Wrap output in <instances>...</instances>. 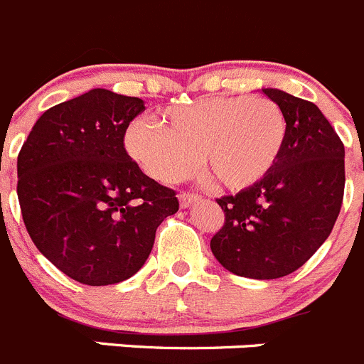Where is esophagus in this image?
I'll use <instances>...</instances> for the list:
<instances>
[{
    "instance_id": "obj_1",
    "label": "esophagus",
    "mask_w": 364,
    "mask_h": 364,
    "mask_svg": "<svg viewBox=\"0 0 364 364\" xmlns=\"http://www.w3.org/2000/svg\"><path fill=\"white\" fill-rule=\"evenodd\" d=\"M178 200H180V205H182V207H189V205H193V203L198 202L200 196L198 195H193V193L182 191L178 195Z\"/></svg>"
}]
</instances>
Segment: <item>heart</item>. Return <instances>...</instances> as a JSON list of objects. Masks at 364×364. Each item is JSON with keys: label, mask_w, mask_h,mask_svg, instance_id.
Here are the masks:
<instances>
[{"label": "heart", "mask_w": 364, "mask_h": 364, "mask_svg": "<svg viewBox=\"0 0 364 364\" xmlns=\"http://www.w3.org/2000/svg\"><path fill=\"white\" fill-rule=\"evenodd\" d=\"M288 123L266 96H213L169 107L157 124L134 121L124 146L146 175L178 182L200 166L230 191L259 184L279 161Z\"/></svg>", "instance_id": "obj_1"}]
</instances>
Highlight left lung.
Returning <instances> with one entry per match:
<instances>
[{
	"label": "left lung",
	"instance_id": "left-lung-1",
	"mask_svg": "<svg viewBox=\"0 0 364 364\" xmlns=\"http://www.w3.org/2000/svg\"><path fill=\"white\" fill-rule=\"evenodd\" d=\"M288 123L275 168L252 188L218 198L225 223L210 240L223 268L248 279L286 277L332 232L345 191V146L314 103L262 89Z\"/></svg>",
	"mask_w": 364,
	"mask_h": 364
}]
</instances>
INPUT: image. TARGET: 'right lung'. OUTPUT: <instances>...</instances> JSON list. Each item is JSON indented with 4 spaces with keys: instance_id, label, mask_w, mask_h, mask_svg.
I'll use <instances>...</instances> for the list:
<instances>
[{
    "instance_id": "add662e5",
    "label": "right lung",
    "mask_w": 364,
    "mask_h": 364,
    "mask_svg": "<svg viewBox=\"0 0 364 364\" xmlns=\"http://www.w3.org/2000/svg\"><path fill=\"white\" fill-rule=\"evenodd\" d=\"M144 102L107 89L48 109L17 155V198L30 237L62 273L87 286L141 269L157 227L178 210L173 189L124 150Z\"/></svg>"
}]
</instances>
